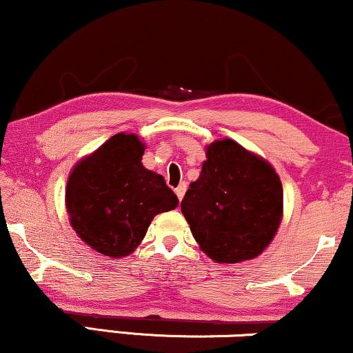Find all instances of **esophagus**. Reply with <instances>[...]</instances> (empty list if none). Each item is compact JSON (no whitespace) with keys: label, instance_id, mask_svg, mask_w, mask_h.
Masks as SVG:
<instances>
[{"label":"esophagus","instance_id":"obj_1","mask_svg":"<svg viewBox=\"0 0 353 353\" xmlns=\"http://www.w3.org/2000/svg\"><path fill=\"white\" fill-rule=\"evenodd\" d=\"M185 191H186V183H180L178 185V188H175V193H176V196H178V199H183V196H185Z\"/></svg>","mask_w":353,"mask_h":353}]
</instances>
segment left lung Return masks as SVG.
Masks as SVG:
<instances>
[{"label":"left lung","instance_id":"left-lung-1","mask_svg":"<svg viewBox=\"0 0 353 353\" xmlns=\"http://www.w3.org/2000/svg\"><path fill=\"white\" fill-rule=\"evenodd\" d=\"M181 212L201 250L217 263L259 256L283 217V186L275 168L232 139L206 147Z\"/></svg>","mask_w":353,"mask_h":353}]
</instances>
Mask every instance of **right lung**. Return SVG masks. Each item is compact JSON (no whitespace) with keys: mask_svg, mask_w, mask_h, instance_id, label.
I'll return each mask as SVG.
<instances>
[{"mask_svg":"<svg viewBox=\"0 0 353 353\" xmlns=\"http://www.w3.org/2000/svg\"><path fill=\"white\" fill-rule=\"evenodd\" d=\"M143 150L136 134L119 132L81 159L68 176L70 224L98 254L112 259L132 254L152 219L178 206L163 176L142 165Z\"/></svg>","mask_w":353,"mask_h":353,"instance_id":"right-lung-1","label":"right lung"}]
</instances>
